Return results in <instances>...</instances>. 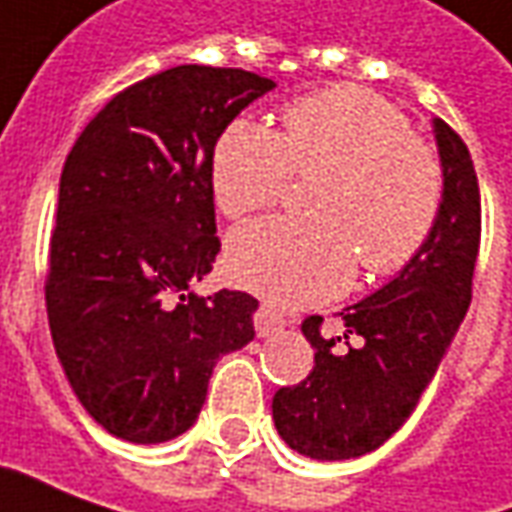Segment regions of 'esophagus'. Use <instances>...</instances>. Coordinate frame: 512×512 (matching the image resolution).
Returning <instances> with one entry per match:
<instances>
[{
    "label": "esophagus",
    "mask_w": 512,
    "mask_h": 512,
    "mask_svg": "<svg viewBox=\"0 0 512 512\" xmlns=\"http://www.w3.org/2000/svg\"><path fill=\"white\" fill-rule=\"evenodd\" d=\"M253 325H256V333L259 336H273L284 328V317L273 311L270 306H259L256 308V314H253Z\"/></svg>",
    "instance_id": "obj_1"
}]
</instances>
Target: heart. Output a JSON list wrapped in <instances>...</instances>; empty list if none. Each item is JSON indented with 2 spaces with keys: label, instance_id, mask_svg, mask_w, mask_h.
<instances>
[{
  "label": "heart",
  "instance_id": "b5f03b06",
  "mask_svg": "<svg viewBox=\"0 0 512 512\" xmlns=\"http://www.w3.org/2000/svg\"><path fill=\"white\" fill-rule=\"evenodd\" d=\"M322 181L314 220L270 217L228 239V273L273 303H317L342 292L353 267L391 275L408 267L436 231L444 168L436 148L411 134L394 104L364 88H328L292 101L284 132L234 121L212 159V192L226 217L284 198L292 179Z\"/></svg>",
  "mask_w": 512,
  "mask_h": 512
}]
</instances>
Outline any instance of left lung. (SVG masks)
<instances>
[{"label": "left lung", "mask_w": 512, "mask_h": 512, "mask_svg": "<svg viewBox=\"0 0 512 512\" xmlns=\"http://www.w3.org/2000/svg\"><path fill=\"white\" fill-rule=\"evenodd\" d=\"M444 204L422 253L389 284L344 308V336L325 339L306 317L314 369L273 397L278 436L314 460H347L389 441L436 375L471 303L480 250V184L460 134L433 121ZM345 339L344 348L335 342ZM353 338L355 345L349 344Z\"/></svg>", "instance_id": "left-lung-1"}]
</instances>
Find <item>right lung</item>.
Masks as SVG:
<instances>
[{"label":"right lung","instance_id":"right-lung-1","mask_svg":"<svg viewBox=\"0 0 512 512\" xmlns=\"http://www.w3.org/2000/svg\"><path fill=\"white\" fill-rule=\"evenodd\" d=\"M273 88L242 68L176 65L112 96L65 159L49 328L79 402L123 441L190 430L217 358L256 336V297L192 284L220 253L217 137Z\"/></svg>","mask_w":512,"mask_h":512}]
</instances>
